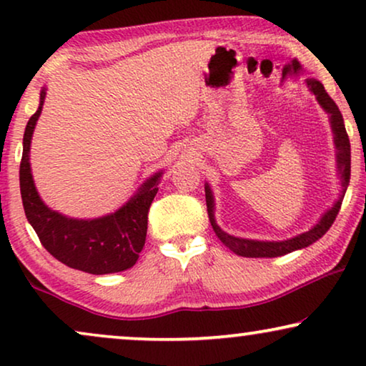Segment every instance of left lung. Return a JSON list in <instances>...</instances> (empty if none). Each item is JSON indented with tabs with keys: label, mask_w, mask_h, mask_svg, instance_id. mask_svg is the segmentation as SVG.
Here are the masks:
<instances>
[{
	"label": "left lung",
	"mask_w": 366,
	"mask_h": 366,
	"mask_svg": "<svg viewBox=\"0 0 366 366\" xmlns=\"http://www.w3.org/2000/svg\"><path fill=\"white\" fill-rule=\"evenodd\" d=\"M307 86L310 92L315 94V98H317L320 107L328 113L330 124H332V132H333L335 149H337V172L340 177V183H342V193H340L337 202L333 203V207L327 209V212L322 214V218L318 219V223L315 224L313 228H310L308 232L300 233L297 237L290 239H283V242H262V239H248V238L233 237V234H228L227 232H223V229L218 227L217 219H214L213 192L212 188H209V184L207 183L204 184V194H207L208 217H209V222H212L214 233H217V237L222 239L224 247L232 249L233 253L239 254V257L274 258V257H283V254H288L292 252H297V249L307 248L328 232L330 227H332L335 222V218H337L340 208H342L343 197L345 193H347V188L350 183V168H352V152H350V139H348L347 129H345L343 117L342 113H340L337 103L328 97V93L325 92L323 84L320 83L318 79L308 78Z\"/></svg>",
	"instance_id": "1"
}]
</instances>
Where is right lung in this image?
I'll return each mask as SVG.
<instances>
[{"mask_svg":"<svg viewBox=\"0 0 366 366\" xmlns=\"http://www.w3.org/2000/svg\"><path fill=\"white\" fill-rule=\"evenodd\" d=\"M46 88L39 93V107L29 118L23 137V158L19 164V188L24 214L39 242L58 262L92 274L118 273L138 262L148 228V209L158 193L162 172L149 177L138 192L114 213L93 219L68 218L48 208L34 187L29 147L34 127L41 114Z\"/></svg>","mask_w":366,"mask_h":366,"instance_id":"add662e5","label":"right lung"}]
</instances>
